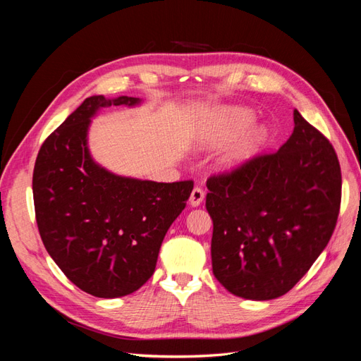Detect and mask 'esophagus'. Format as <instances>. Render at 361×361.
Here are the masks:
<instances>
[{
    "label": "esophagus",
    "instance_id": "1",
    "mask_svg": "<svg viewBox=\"0 0 361 361\" xmlns=\"http://www.w3.org/2000/svg\"><path fill=\"white\" fill-rule=\"evenodd\" d=\"M204 199V191L200 188V187H195L192 191H191V195H190V203L192 206H199Z\"/></svg>",
    "mask_w": 361,
    "mask_h": 361
}]
</instances>
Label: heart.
Masks as SVG:
<instances>
[{
	"instance_id": "1",
	"label": "heart",
	"mask_w": 361,
	"mask_h": 361,
	"mask_svg": "<svg viewBox=\"0 0 361 361\" xmlns=\"http://www.w3.org/2000/svg\"><path fill=\"white\" fill-rule=\"evenodd\" d=\"M255 114L245 110V108H231L224 110L216 116L214 125L209 128L206 134V143L209 146H224L231 143L235 138L244 134L251 125L255 123ZM265 137V133L262 129L256 130L255 134L244 138L241 143H238L235 147L227 152L223 158L224 167H238L248 161L253 155L255 147L259 141Z\"/></svg>"
}]
</instances>
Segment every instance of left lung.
I'll list each match as a JSON object with an SVG mask.
<instances>
[{
    "label": "left lung",
    "instance_id": "obj_1",
    "mask_svg": "<svg viewBox=\"0 0 361 361\" xmlns=\"http://www.w3.org/2000/svg\"><path fill=\"white\" fill-rule=\"evenodd\" d=\"M277 152L206 182L215 279L236 297L265 301L289 292L329 244L342 199L336 150L297 110Z\"/></svg>",
    "mask_w": 361,
    "mask_h": 361
}]
</instances>
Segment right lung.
<instances>
[{
    "label": "right lung",
    "instance_id": "add662e5",
    "mask_svg": "<svg viewBox=\"0 0 361 361\" xmlns=\"http://www.w3.org/2000/svg\"><path fill=\"white\" fill-rule=\"evenodd\" d=\"M137 104L129 96L87 97L43 141L32 171L43 245L75 286L99 298L125 297L152 277L162 239L194 187L117 176L92 159L87 129L96 111Z\"/></svg>",
    "mask_w": 361,
    "mask_h": 361
}]
</instances>
